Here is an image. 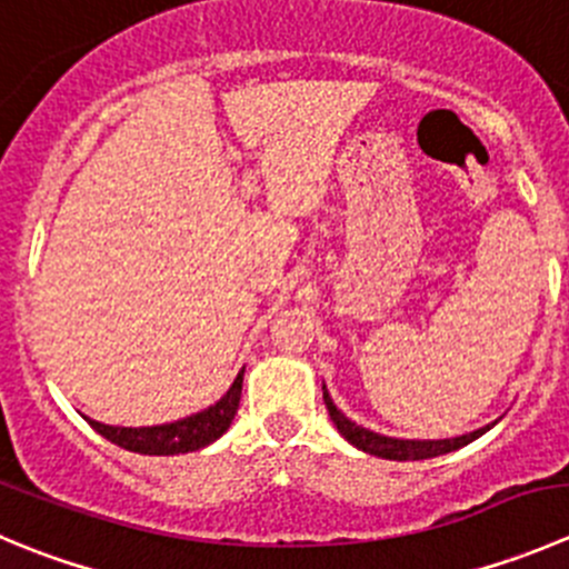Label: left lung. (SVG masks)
Listing matches in <instances>:
<instances>
[{
  "label": "left lung",
  "instance_id": "obj_1",
  "mask_svg": "<svg viewBox=\"0 0 569 569\" xmlns=\"http://www.w3.org/2000/svg\"><path fill=\"white\" fill-rule=\"evenodd\" d=\"M322 400L328 406L330 419H333L336 431L352 445V448L363 450L369 456H378V459H389V461H422V459H437V456L453 453V450L465 448V445L476 442L478 437L492 428V425H483L478 431L465 433V437H453V439H395V437H383V433H375L363 425H356L350 417L336 408V402L330 400V391L322 386Z\"/></svg>",
  "mask_w": 569,
  "mask_h": 569
}]
</instances>
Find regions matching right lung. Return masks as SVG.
I'll list each match as a JSON object with an SVG mask.
<instances>
[{
	"instance_id": "right-lung-1",
	"label": "right lung",
	"mask_w": 569,
	"mask_h": 569,
	"mask_svg": "<svg viewBox=\"0 0 569 569\" xmlns=\"http://www.w3.org/2000/svg\"><path fill=\"white\" fill-rule=\"evenodd\" d=\"M241 383H244V367L239 369L230 389L219 397L213 406L191 413V417L174 419L163 425H144V428H121V425H104L97 419H88L93 431L104 437L108 442L141 456H178L194 453V450L208 448L217 442L233 422L241 400Z\"/></svg>"
}]
</instances>
